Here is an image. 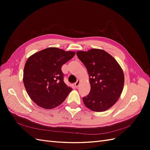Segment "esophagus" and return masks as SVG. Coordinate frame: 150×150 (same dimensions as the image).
<instances>
[{"mask_svg": "<svg viewBox=\"0 0 150 150\" xmlns=\"http://www.w3.org/2000/svg\"><path fill=\"white\" fill-rule=\"evenodd\" d=\"M79 84H80V80H78L76 81V83L74 84V86H75V88H78V86H79Z\"/></svg>", "mask_w": 150, "mask_h": 150, "instance_id": "34e87169", "label": "esophagus"}]
</instances>
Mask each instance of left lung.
<instances>
[{"label":"left lung","mask_w":150,"mask_h":150,"mask_svg":"<svg viewBox=\"0 0 150 150\" xmlns=\"http://www.w3.org/2000/svg\"><path fill=\"white\" fill-rule=\"evenodd\" d=\"M87 69L91 91L83 98L85 106L91 110L102 112L116 103L123 89L125 76L115 58L101 49L76 52Z\"/></svg>","instance_id":"left-lung-1"}]
</instances>
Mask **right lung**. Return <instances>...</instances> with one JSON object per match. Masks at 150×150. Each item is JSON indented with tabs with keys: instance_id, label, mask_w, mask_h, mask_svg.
I'll list each match as a JSON object with an SVG mask.
<instances>
[{
	"instance_id": "1",
	"label": "right lung",
	"mask_w": 150,
	"mask_h": 150,
	"mask_svg": "<svg viewBox=\"0 0 150 150\" xmlns=\"http://www.w3.org/2000/svg\"><path fill=\"white\" fill-rule=\"evenodd\" d=\"M75 52L49 47L27 60L23 82L29 97L40 107L52 109L64 101L72 88L64 82L61 67L75 55Z\"/></svg>"
}]
</instances>
